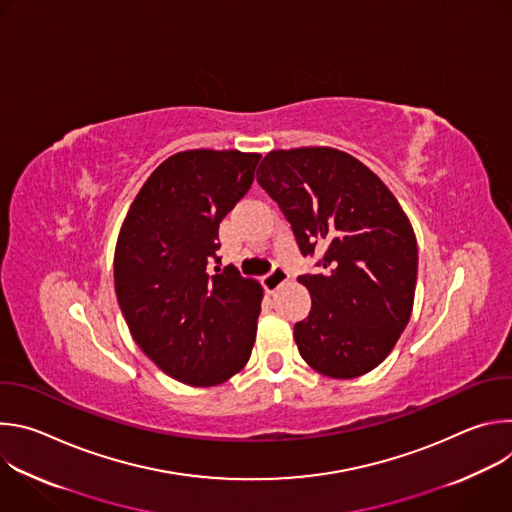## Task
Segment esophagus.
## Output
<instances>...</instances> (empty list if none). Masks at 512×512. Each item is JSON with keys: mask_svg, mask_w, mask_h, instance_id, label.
Masks as SVG:
<instances>
[{"mask_svg": "<svg viewBox=\"0 0 512 512\" xmlns=\"http://www.w3.org/2000/svg\"><path fill=\"white\" fill-rule=\"evenodd\" d=\"M287 279H289L287 269H283L281 265H275V267L263 277V287H265L267 291H275V289H277L279 285H283Z\"/></svg>", "mask_w": 512, "mask_h": 512, "instance_id": "1", "label": "esophagus"}]
</instances>
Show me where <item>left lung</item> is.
<instances>
[{
	"label": "left lung",
	"mask_w": 512,
	"mask_h": 512,
	"mask_svg": "<svg viewBox=\"0 0 512 512\" xmlns=\"http://www.w3.org/2000/svg\"><path fill=\"white\" fill-rule=\"evenodd\" d=\"M257 182L279 204L302 255L310 316L294 326L302 358L330 379H354L389 356L415 298L417 241L397 198L362 162L334 148L269 152Z\"/></svg>",
	"instance_id": "obj_1"
}]
</instances>
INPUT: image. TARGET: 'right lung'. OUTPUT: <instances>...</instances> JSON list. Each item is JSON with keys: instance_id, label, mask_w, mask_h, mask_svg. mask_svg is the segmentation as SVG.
<instances>
[{"instance_id": "1", "label": "right lung", "mask_w": 512, "mask_h": 512, "mask_svg": "<svg viewBox=\"0 0 512 512\" xmlns=\"http://www.w3.org/2000/svg\"><path fill=\"white\" fill-rule=\"evenodd\" d=\"M259 154L188 150L145 180L119 231L113 277L137 346L172 379L212 387L251 356L263 287L214 267L218 225L253 184Z\"/></svg>"}]
</instances>
